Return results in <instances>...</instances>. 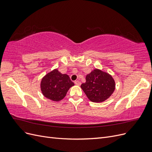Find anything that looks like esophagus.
Here are the masks:
<instances>
[{
	"mask_svg": "<svg viewBox=\"0 0 152 152\" xmlns=\"http://www.w3.org/2000/svg\"><path fill=\"white\" fill-rule=\"evenodd\" d=\"M74 83H75V84H76L77 86H80L81 84V82L80 81H79V80H75L74 82Z\"/></svg>",
	"mask_w": 152,
	"mask_h": 152,
	"instance_id": "1",
	"label": "esophagus"
}]
</instances>
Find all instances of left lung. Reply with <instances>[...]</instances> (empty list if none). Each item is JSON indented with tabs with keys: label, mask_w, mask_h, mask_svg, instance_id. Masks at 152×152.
<instances>
[{
	"label": "left lung",
	"mask_w": 152,
	"mask_h": 152,
	"mask_svg": "<svg viewBox=\"0 0 152 152\" xmlns=\"http://www.w3.org/2000/svg\"><path fill=\"white\" fill-rule=\"evenodd\" d=\"M86 82L80 87L91 102H103L112 94L115 84L108 73L95 69L86 76Z\"/></svg>",
	"instance_id": "left-lung-1"
}]
</instances>
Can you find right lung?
I'll return each mask as SVG.
<instances>
[{
  "instance_id": "right-lung-1",
  "label": "right lung",
  "mask_w": 152,
  "mask_h": 152,
  "mask_svg": "<svg viewBox=\"0 0 152 152\" xmlns=\"http://www.w3.org/2000/svg\"><path fill=\"white\" fill-rule=\"evenodd\" d=\"M74 83L66 74H62L54 70L45 75L41 81L40 87L45 98L58 102L65 98L68 89Z\"/></svg>"
}]
</instances>
